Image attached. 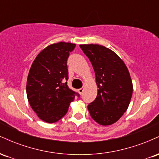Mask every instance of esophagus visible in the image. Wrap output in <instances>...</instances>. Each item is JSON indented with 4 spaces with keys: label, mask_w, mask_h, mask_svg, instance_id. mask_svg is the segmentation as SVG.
<instances>
[{
    "label": "esophagus",
    "mask_w": 159,
    "mask_h": 159,
    "mask_svg": "<svg viewBox=\"0 0 159 159\" xmlns=\"http://www.w3.org/2000/svg\"><path fill=\"white\" fill-rule=\"evenodd\" d=\"M84 87H82V88H80V89H78V93H79L80 94H82L83 93V92H84Z\"/></svg>",
    "instance_id": "34e87169"
}]
</instances>
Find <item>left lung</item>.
<instances>
[{"instance_id": "8db88e82", "label": "left lung", "mask_w": 159, "mask_h": 159, "mask_svg": "<svg viewBox=\"0 0 159 159\" xmlns=\"http://www.w3.org/2000/svg\"><path fill=\"white\" fill-rule=\"evenodd\" d=\"M96 75L98 93L87 108L102 125H110L127 110L133 92L132 81L123 60L111 49L97 44L80 45Z\"/></svg>"}]
</instances>
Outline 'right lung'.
I'll use <instances>...</instances> for the list:
<instances>
[{"label": "right lung", "instance_id": "obj_1", "mask_svg": "<svg viewBox=\"0 0 159 159\" xmlns=\"http://www.w3.org/2000/svg\"><path fill=\"white\" fill-rule=\"evenodd\" d=\"M75 44L60 42L49 45L33 62L26 92L30 107L45 123L61 120L78 93L69 88L67 59Z\"/></svg>", "mask_w": 159, "mask_h": 159}]
</instances>
